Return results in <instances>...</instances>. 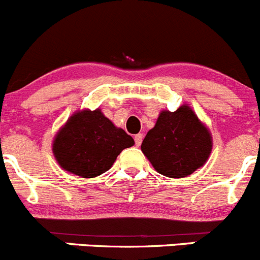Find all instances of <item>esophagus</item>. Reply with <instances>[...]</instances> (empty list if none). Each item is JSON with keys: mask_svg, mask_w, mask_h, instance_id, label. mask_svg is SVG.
<instances>
[{"mask_svg": "<svg viewBox=\"0 0 260 260\" xmlns=\"http://www.w3.org/2000/svg\"><path fill=\"white\" fill-rule=\"evenodd\" d=\"M134 140H135L136 146H140L141 141H143V134H138V135H135V138H134Z\"/></svg>", "mask_w": 260, "mask_h": 260, "instance_id": "obj_1", "label": "esophagus"}]
</instances>
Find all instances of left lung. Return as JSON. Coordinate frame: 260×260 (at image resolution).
Returning a JSON list of instances; mask_svg holds the SVG:
<instances>
[{
  "mask_svg": "<svg viewBox=\"0 0 260 260\" xmlns=\"http://www.w3.org/2000/svg\"><path fill=\"white\" fill-rule=\"evenodd\" d=\"M211 150V134L187 105L174 112L161 111L141 144L154 169L169 178L192 174L206 163Z\"/></svg>",
  "mask_w": 260,
  "mask_h": 260,
  "instance_id": "obj_1",
  "label": "left lung"
}]
</instances>
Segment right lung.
<instances>
[{"instance_id": "1", "label": "right lung", "mask_w": 260, "mask_h": 260, "mask_svg": "<svg viewBox=\"0 0 260 260\" xmlns=\"http://www.w3.org/2000/svg\"><path fill=\"white\" fill-rule=\"evenodd\" d=\"M134 139L116 127L101 110H82L72 115L56 133L53 153L64 171L82 178H93L112 167Z\"/></svg>"}]
</instances>
